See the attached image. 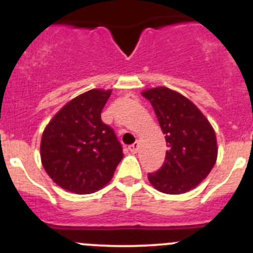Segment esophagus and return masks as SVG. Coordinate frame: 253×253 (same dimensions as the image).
<instances>
[{"label": "esophagus", "instance_id": "esophagus-1", "mask_svg": "<svg viewBox=\"0 0 253 253\" xmlns=\"http://www.w3.org/2000/svg\"><path fill=\"white\" fill-rule=\"evenodd\" d=\"M138 148H139V144H138V143H133L131 146H129L128 149L131 152V153H137Z\"/></svg>", "mask_w": 253, "mask_h": 253}]
</instances>
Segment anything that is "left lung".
Masks as SVG:
<instances>
[{"mask_svg":"<svg viewBox=\"0 0 253 253\" xmlns=\"http://www.w3.org/2000/svg\"><path fill=\"white\" fill-rule=\"evenodd\" d=\"M142 95L153 106L169 147L163 166L149 173V182L161 193L171 195L195 189L215 165L218 147L213 126L180 92L161 86Z\"/></svg>","mask_w":253,"mask_h":253,"instance_id":"1","label":"left lung"}]
</instances>
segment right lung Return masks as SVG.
Masks as SVG:
<instances>
[{"mask_svg":"<svg viewBox=\"0 0 253 253\" xmlns=\"http://www.w3.org/2000/svg\"><path fill=\"white\" fill-rule=\"evenodd\" d=\"M111 90L93 88L67 102L48 123L40 158L49 177L75 194H91L113 178L123 158L122 144L101 111Z\"/></svg>","mask_w":253,"mask_h":253,"instance_id":"right-lung-1","label":"right lung"}]
</instances>
